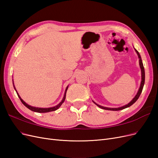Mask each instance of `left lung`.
I'll return each mask as SVG.
<instances>
[{
    "label": "left lung",
    "mask_w": 158,
    "mask_h": 158,
    "mask_svg": "<svg viewBox=\"0 0 158 158\" xmlns=\"http://www.w3.org/2000/svg\"><path fill=\"white\" fill-rule=\"evenodd\" d=\"M134 49H135V51L136 52V53H137L138 56V59H139V65H140V69H141V82H140V85L139 89H138L136 95H135V98H134L128 104L125 105V106H122V107H117V108H111V107H103V106H100V105L97 104L96 103L94 102L93 100H92V102L95 105H96L97 106H98L99 107L102 108L103 109H105V110H110V111H119V110H122V109H125V108H127L128 107L131 106L132 104H134L137 101V99H138V98L140 97V94L142 93L143 87H144V82H145V71H144V65H143V63H142V59H141L140 55L139 54V52H138V51L135 48H134Z\"/></svg>",
    "instance_id": "8db88e82"
}]
</instances>
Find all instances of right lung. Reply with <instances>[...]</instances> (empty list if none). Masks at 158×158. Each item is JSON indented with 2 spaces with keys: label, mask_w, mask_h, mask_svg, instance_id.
Listing matches in <instances>:
<instances>
[{
  "label": "right lung",
  "mask_w": 158,
  "mask_h": 158,
  "mask_svg": "<svg viewBox=\"0 0 158 158\" xmlns=\"http://www.w3.org/2000/svg\"><path fill=\"white\" fill-rule=\"evenodd\" d=\"M13 85H14V89L16 90V93H17L18 96V98H20V99L21 100L22 103L23 105H24V106H25L27 108H28L29 109H30L31 111H34V112H37V113H47V112L54 111H56V109H58L61 106V105L63 104V103H64V102L65 98H66V91H67L68 88H69V85H67V87H66V89H65V92H64V97H63V99H62V101H61V102H60L58 105H56V106H55V107H48V108H41V107H33V106H30V105H28L27 103H26L24 101H23V100L21 98V97L20 96V95L18 94V92H17V90H16V89L15 86H14V82H13Z\"/></svg>",
  "instance_id": "obj_1"
}]
</instances>
